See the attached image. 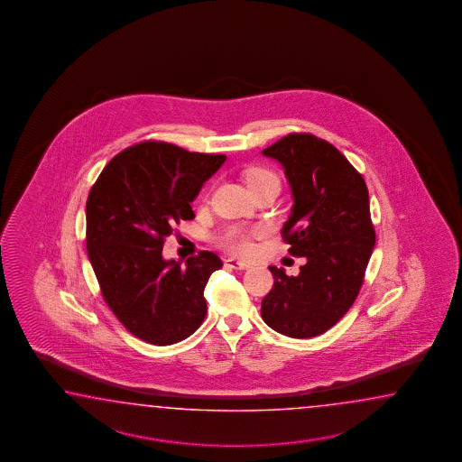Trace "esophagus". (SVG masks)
<instances>
[{
    "instance_id": "34e87169",
    "label": "esophagus",
    "mask_w": 462,
    "mask_h": 462,
    "mask_svg": "<svg viewBox=\"0 0 462 462\" xmlns=\"http://www.w3.org/2000/svg\"><path fill=\"white\" fill-rule=\"evenodd\" d=\"M227 267H231V269H239V271H243V269H247L249 264L245 263V261H239V259H235V257H227L226 261Z\"/></svg>"
}]
</instances>
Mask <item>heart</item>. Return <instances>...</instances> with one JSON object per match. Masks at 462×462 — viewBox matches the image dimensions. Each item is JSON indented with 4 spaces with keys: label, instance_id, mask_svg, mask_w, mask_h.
<instances>
[{
    "label": "heart",
    "instance_id": "b5f03b06",
    "mask_svg": "<svg viewBox=\"0 0 462 462\" xmlns=\"http://www.w3.org/2000/svg\"><path fill=\"white\" fill-rule=\"evenodd\" d=\"M245 183L251 188V191L255 188L265 187V185H279V178L274 171L269 168L253 167L245 170ZM261 229H245L243 226H229L219 236V245L229 249L231 253L237 254H247L251 251V239L253 236L259 235Z\"/></svg>",
    "mask_w": 462,
    "mask_h": 462
}]
</instances>
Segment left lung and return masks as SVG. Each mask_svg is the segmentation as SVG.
Returning <instances> with one entry per match:
<instances>
[{"mask_svg":"<svg viewBox=\"0 0 462 462\" xmlns=\"http://www.w3.org/2000/svg\"><path fill=\"white\" fill-rule=\"evenodd\" d=\"M285 170L294 197L282 227L289 253L305 257L297 277L271 265L274 285L261 305L265 324L292 338L332 328L354 305L374 245L365 180L322 138L289 134L263 150Z\"/></svg>","mask_w":462,"mask_h":462,"instance_id":"obj_1","label":"left lung"}]
</instances>
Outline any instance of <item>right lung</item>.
<instances>
[{"instance_id": "right-lung-1", "label": "right lung", "mask_w": 462, "mask_h": 462, "mask_svg": "<svg viewBox=\"0 0 462 462\" xmlns=\"http://www.w3.org/2000/svg\"><path fill=\"white\" fill-rule=\"evenodd\" d=\"M225 160L145 140L112 158L90 188L86 241L100 292L147 344H177L207 317L203 292L221 259L201 251L181 265L165 261L162 249L175 225L195 217L191 201Z\"/></svg>"}]
</instances>
